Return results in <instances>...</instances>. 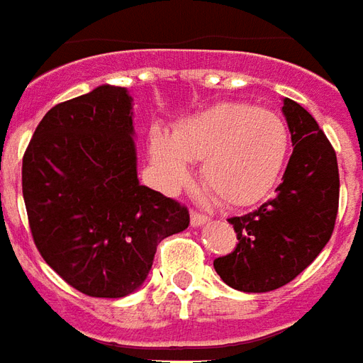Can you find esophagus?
<instances>
[{
  "label": "esophagus",
  "mask_w": 363,
  "mask_h": 363,
  "mask_svg": "<svg viewBox=\"0 0 363 363\" xmlns=\"http://www.w3.org/2000/svg\"><path fill=\"white\" fill-rule=\"evenodd\" d=\"M210 220L208 216H204V214H199V212H192L190 214V224H192V228H200V225H204Z\"/></svg>",
  "instance_id": "obj_1"
}]
</instances>
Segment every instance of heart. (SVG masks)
<instances>
[{"label": "heart", "mask_w": 363, "mask_h": 363, "mask_svg": "<svg viewBox=\"0 0 363 363\" xmlns=\"http://www.w3.org/2000/svg\"><path fill=\"white\" fill-rule=\"evenodd\" d=\"M291 135L277 111L222 102L181 120L167 138L153 131L149 157L164 186L189 179V163L228 206H253L269 196L289 157Z\"/></svg>", "instance_id": "obj_1"}]
</instances>
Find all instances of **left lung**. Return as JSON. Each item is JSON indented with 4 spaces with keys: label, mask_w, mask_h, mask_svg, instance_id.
<instances>
[{
    "label": "left lung",
    "mask_w": 363,
    "mask_h": 363,
    "mask_svg": "<svg viewBox=\"0 0 363 363\" xmlns=\"http://www.w3.org/2000/svg\"><path fill=\"white\" fill-rule=\"evenodd\" d=\"M293 155L275 196L245 216L230 218L235 252L214 259L225 285L267 293L291 283L328 243L338 214L340 177L336 153L313 116L283 98Z\"/></svg>",
    "instance_id": "8db88e82"
}]
</instances>
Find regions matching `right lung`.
<instances>
[{"label": "right lung", "instance_id": "add662e5", "mask_svg": "<svg viewBox=\"0 0 363 363\" xmlns=\"http://www.w3.org/2000/svg\"><path fill=\"white\" fill-rule=\"evenodd\" d=\"M23 199L43 259L100 298L138 291L159 242L190 224L177 200L139 184L133 98L121 86L45 113L23 157Z\"/></svg>", "mask_w": 363, "mask_h": 363}]
</instances>
